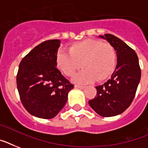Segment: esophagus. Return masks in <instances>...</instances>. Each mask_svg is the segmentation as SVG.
I'll return each instance as SVG.
<instances>
[{"label":"esophagus","instance_id":"obj_1","mask_svg":"<svg viewBox=\"0 0 148 148\" xmlns=\"http://www.w3.org/2000/svg\"><path fill=\"white\" fill-rule=\"evenodd\" d=\"M75 87L77 88H80V89H84L85 88V86H81V85H78V84H75L74 85Z\"/></svg>","mask_w":148,"mask_h":148}]
</instances>
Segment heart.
I'll list each match as a JSON object with an SVG mask.
<instances>
[{
  "label": "heart",
  "mask_w": 148,
  "mask_h": 148,
  "mask_svg": "<svg viewBox=\"0 0 148 148\" xmlns=\"http://www.w3.org/2000/svg\"><path fill=\"white\" fill-rule=\"evenodd\" d=\"M68 53L59 51L56 55V65L67 77H72L80 68H84L74 77L75 82L103 81L112 76L116 68V53L108 42L96 39H85L73 43Z\"/></svg>",
  "instance_id": "1"
}]
</instances>
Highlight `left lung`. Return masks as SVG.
<instances>
[{"mask_svg": "<svg viewBox=\"0 0 148 148\" xmlns=\"http://www.w3.org/2000/svg\"><path fill=\"white\" fill-rule=\"evenodd\" d=\"M99 37L113 46L117 64L111 78L104 84L96 86L97 95L89 104L99 116L111 117L122 113L132 103L141 71L138 55L131 47L112 34Z\"/></svg>", "mask_w": 148, "mask_h": 148, "instance_id": "8db88e82", "label": "left lung"}]
</instances>
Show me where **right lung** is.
Segmentation results:
<instances>
[{
  "label": "right lung",
  "mask_w": 148,
  "mask_h": 148,
  "mask_svg": "<svg viewBox=\"0 0 148 148\" xmlns=\"http://www.w3.org/2000/svg\"><path fill=\"white\" fill-rule=\"evenodd\" d=\"M60 40L51 39L36 46L20 62L16 85L21 103L29 113L52 119L68 100L74 85L56 68Z\"/></svg>",
  "instance_id": "right-lung-1"
}]
</instances>
